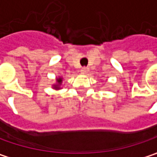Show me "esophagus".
<instances>
[{"label":"esophagus","mask_w":157,"mask_h":157,"mask_svg":"<svg viewBox=\"0 0 157 157\" xmlns=\"http://www.w3.org/2000/svg\"><path fill=\"white\" fill-rule=\"evenodd\" d=\"M88 72H89V69H88V68H86V67H82V68L81 69V73H82V74H83V75H87V74H88Z\"/></svg>","instance_id":"esophagus-1"}]
</instances>
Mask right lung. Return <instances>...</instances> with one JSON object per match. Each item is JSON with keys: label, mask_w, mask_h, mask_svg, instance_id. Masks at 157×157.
Segmentation results:
<instances>
[{"label": "right lung", "mask_w": 157, "mask_h": 157, "mask_svg": "<svg viewBox=\"0 0 157 157\" xmlns=\"http://www.w3.org/2000/svg\"><path fill=\"white\" fill-rule=\"evenodd\" d=\"M62 82H63V78H62V77H58V78H56V82L55 84H53V88H54V89H56V90H59V89H61Z\"/></svg>", "instance_id": "obj_1"}]
</instances>
